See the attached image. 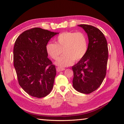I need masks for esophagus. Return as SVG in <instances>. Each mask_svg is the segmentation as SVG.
<instances>
[{
    "label": "esophagus",
    "instance_id": "obj_1",
    "mask_svg": "<svg viewBox=\"0 0 124 124\" xmlns=\"http://www.w3.org/2000/svg\"><path fill=\"white\" fill-rule=\"evenodd\" d=\"M56 70H57V72H61V71L64 70L65 68H62V67H57V68H56Z\"/></svg>",
    "mask_w": 124,
    "mask_h": 124
}]
</instances>
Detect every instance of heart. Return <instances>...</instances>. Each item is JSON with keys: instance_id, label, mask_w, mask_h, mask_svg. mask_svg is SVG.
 I'll return each mask as SVG.
<instances>
[{"instance_id": "obj_1", "label": "heart", "mask_w": 124, "mask_h": 124, "mask_svg": "<svg viewBox=\"0 0 124 124\" xmlns=\"http://www.w3.org/2000/svg\"><path fill=\"white\" fill-rule=\"evenodd\" d=\"M46 51L50 57L57 60L56 64L61 67L72 64L74 61H79L84 57L88 49L87 38L83 32H65L58 35L56 43H49L46 45Z\"/></svg>"}]
</instances>
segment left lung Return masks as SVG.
I'll list each match as a JSON object with an SVG mask.
<instances>
[{
	"label": "left lung",
	"mask_w": 124,
	"mask_h": 124,
	"mask_svg": "<svg viewBox=\"0 0 124 124\" xmlns=\"http://www.w3.org/2000/svg\"><path fill=\"white\" fill-rule=\"evenodd\" d=\"M87 33L89 44L86 54L72 67L73 87L77 91L89 94L95 91L106 75L108 58L107 40L99 29L88 24H80Z\"/></svg>",
	"instance_id": "obj_1"
}]
</instances>
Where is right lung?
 I'll return each instance as SVG.
<instances>
[{
    "label": "right lung",
    "mask_w": 124,
    "mask_h": 124,
    "mask_svg": "<svg viewBox=\"0 0 124 124\" xmlns=\"http://www.w3.org/2000/svg\"><path fill=\"white\" fill-rule=\"evenodd\" d=\"M58 33L35 27L23 32L15 43L14 65L18 83L33 97H45L53 87L56 67L47 57L46 47Z\"/></svg>",
    "instance_id": "right-lung-1"
}]
</instances>
